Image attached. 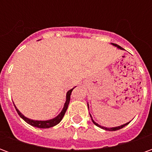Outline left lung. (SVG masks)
<instances>
[{"instance_id":"8db88e82","label":"left lung","mask_w":152,"mask_h":152,"mask_svg":"<svg viewBox=\"0 0 152 152\" xmlns=\"http://www.w3.org/2000/svg\"><path fill=\"white\" fill-rule=\"evenodd\" d=\"M112 45H113L114 46H116L117 48H119V49H121V50H123V48L122 47H121L120 45H116V44H113L112 43ZM88 107H89V105H88ZM90 115V114H89ZM90 117H91V119H92V116H91V115H90ZM92 121L94 124H95L96 126H98V127H100L101 129H105V130H109V131H115V130H118V129H122L123 127H124L125 125H127L128 124H129V122H128V123H126V124H122V125H121V126H117V127H112V128H106V127H102V126H101V125H99V124H97L95 121H94L92 119Z\"/></svg>"}]
</instances>
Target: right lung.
<instances>
[{
  "label": "right lung",
  "instance_id": "add662e5",
  "mask_svg": "<svg viewBox=\"0 0 152 152\" xmlns=\"http://www.w3.org/2000/svg\"><path fill=\"white\" fill-rule=\"evenodd\" d=\"M73 89H74V88H73ZM73 89H70L69 91H67V93H66V102H65V104H64V107H63L62 112H60V114L55 118L51 119V120H49V121H33V120H31V119H28V118L25 117L24 115L22 114L21 112H19L18 109H17V107L15 106V109H16V111L18 112V114L19 115V116H20L23 120H24L28 124H31V125L34 126V127L40 128V129H48V128L53 127L54 125H56V124H58L60 121H62V119L63 118V116H64L66 109L68 107V104H69L70 102V98H71V94L72 92Z\"/></svg>",
  "mask_w": 152,
  "mask_h": 152
}]
</instances>
